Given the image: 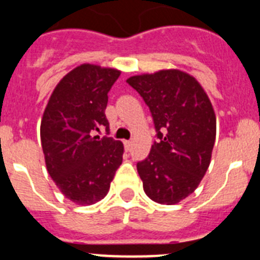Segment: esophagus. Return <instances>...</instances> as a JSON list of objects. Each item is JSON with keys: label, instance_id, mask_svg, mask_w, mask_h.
Listing matches in <instances>:
<instances>
[{"label": "esophagus", "instance_id": "obj_1", "mask_svg": "<svg viewBox=\"0 0 260 260\" xmlns=\"http://www.w3.org/2000/svg\"><path fill=\"white\" fill-rule=\"evenodd\" d=\"M123 146H125L126 150H130L132 148V141H123Z\"/></svg>", "mask_w": 260, "mask_h": 260}]
</instances>
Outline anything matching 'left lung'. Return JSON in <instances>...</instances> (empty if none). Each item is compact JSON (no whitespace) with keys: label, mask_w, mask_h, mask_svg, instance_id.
<instances>
[{"label":"left lung","mask_w":260,"mask_h":260,"mask_svg":"<svg viewBox=\"0 0 260 260\" xmlns=\"http://www.w3.org/2000/svg\"><path fill=\"white\" fill-rule=\"evenodd\" d=\"M126 82L150 108L157 137L137 164L144 192L156 203H178L194 192L210 167L216 138L212 104L197 79L180 70Z\"/></svg>","instance_id":"1"}]
</instances>
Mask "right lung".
<instances>
[{
	"mask_svg": "<svg viewBox=\"0 0 260 260\" xmlns=\"http://www.w3.org/2000/svg\"><path fill=\"white\" fill-rule=\"evenodd\" d=\"M121 71L83 63L59 80L41 119V147L49 176L66 198L88 206L102 201L122 164L123 144L109 137L108 92Z\"/></svg>",
	"mask_w": 260,
	"mask_h": 260,
	"instance_id": "right-lung-1",
	"label": "right lung"
}]
</instances>
